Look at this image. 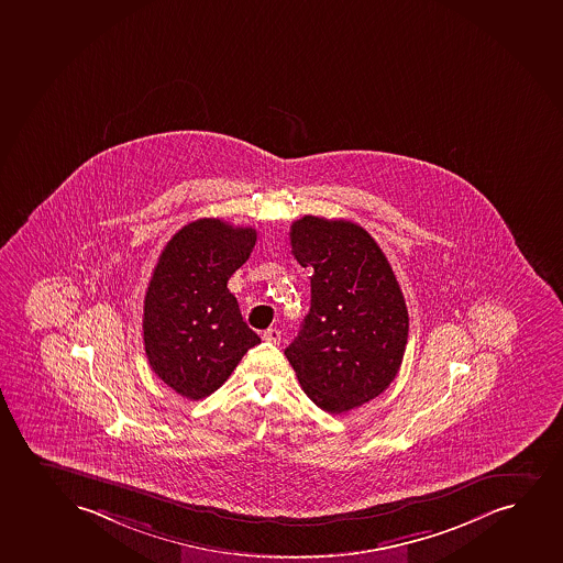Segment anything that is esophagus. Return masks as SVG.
Instances as JSON below:
<instances>
[{"instance_id":"34e87169","label":"esophagus","mask_w":563,"mask_h":563,"mask_svg":"<svg viewBox=\"0 0 563 563\" xmlns=\"http://www.w3.org/2000/svg\"><path fill=\"white\" fill-rule=\"evenodd\" d=\"M265 341H269V343L278 344L280 343V339H283V333L277 328H269V330L264 331Z\"/></svg>"}]
</instances>
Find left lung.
<instances>
[{"label":"left lung","mask_w":563,"mask_h":563,"mask_svg":"<svg viewBox=\"0 0 563 563\" xmlns=\"http://www.w3.org/2000/svg\"><path fill=\"white\" fill-rule=\"evenodd\" d=\"M291 254L312 267L311 309L285 354L312 404L331 415L380 396L404 362L409 312L377 241L349 220L305 214Z\"/></svg>","instance_id":"left-lung-1"}]
</instances>
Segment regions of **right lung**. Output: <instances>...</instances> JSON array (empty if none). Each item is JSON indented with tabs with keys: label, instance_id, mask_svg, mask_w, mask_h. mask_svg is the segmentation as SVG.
Instances as JSON below:
<instances>
[{
	"label": "right lung",
	"instance_id": "obj_1",
	"mask_svg": "<svg viewBox=\"0 0 563 563\" xmlns=\"http://www.w3.org/2000/svg\"><path fill=\"white\" fill-rule=\"evenodd\" d=\"M254 228L199 219L159 254L143 307L154 373L186 399L219 390L260 338L243 322L228 280L251 256Z\"/></svg>",
	"mask_w": 563,
	"mask_h": 563
}]
</instances>
